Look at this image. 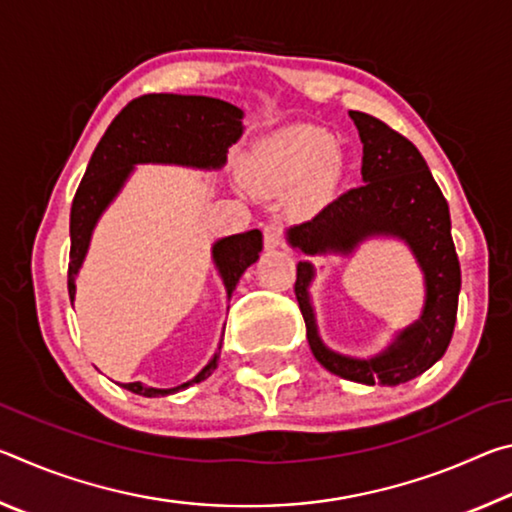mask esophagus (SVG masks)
Masks as SVG:
<instances>
[{
    "instance_id": "obj_1",
    "label": "esophagus",
    "mask_w": 512,
    "mask_h": 512,
    "mask_svg": "<svg viewBox=\"0 0 512 512\" xmlns=\"http://www.w3.org/2000/svg\"><path fill=\"white\" fill-rule=\"evenodd\" d=\"M264 244H266V248L282 246V228H280V223L271 221V223L264 225Z\"/></svg>"
}]
</instances>
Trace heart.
I'll return each mask as SVG.
<instances>
[{"label": "heart", "instance_id": "b5f03b06", "mask_svg": "<svg viewBox=\"0 0 512 512\" xmlns=\"http://www.w3.org/2000/svg\"><path fill=\"white\" fill-rule=\"evenodd\" d=\"M334 137L320 128L300 126L262 142L248 162V176L259 187H291L318 171L316 189L334 183Z\"/></svg>", "mask_w": 512, "mask_h": 512}]
</instances>
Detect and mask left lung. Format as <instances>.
Segmentation results:
<instances>
[{
  "instance_id": "left-lung-1",
  "label": "left lung",
  "mask_w": 512,
  "mask_h": 512,
  "mask_svg": "<svg viewBox=\"0 0 512 512\" xmlns=\"http://www.w3.org/2000/svg\"><path fill=\"white\" fill-rule=\"evenodd\" d=\"M363 144V185L348 189L314 219L293 225L287 239L305 255H352L366 239H402L424 275L422 316L384 352L370 359L345 357L320 341L309 284L311 262H298L296 298L307 325V341L320 366L332 375L368 386H397L422 375L443 357L454 334L461 264L443 192L420 151L384 121L350 110Z\"/></svg>"
}]
</instances>
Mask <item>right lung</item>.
I'll return each instance as SVG.
<instances>
[{"label":"right lung","instance_id":"right-lung-1","mask_svg":"<svg viewBox=\"0 0 512 512\" xmlns=\"http://www.w3.org/2000/svg\"><path fill=\"white\" fill-rule=\"evenodd\" d=\"M241 112L228 101L192 94H144L133 99L112 119L108 131L94 149L88 169L76 189L69 214V268L67 289L74 302L76 273L90 248V237L101 214L115 201L131 176L135 164H180L194 169H221L225 153L235 144L244 126ZM262 253V232L248 230L241 235L219 239L212 248V259L223 277L228 298L239 277ZM221 345L210 363L194 379L176 388H153L142 381L124 384L126 391L142 397H164L183 391L212 375L219 363Z\"/></svg>","mask_w":512,"mask_h":512}]
</instances>
